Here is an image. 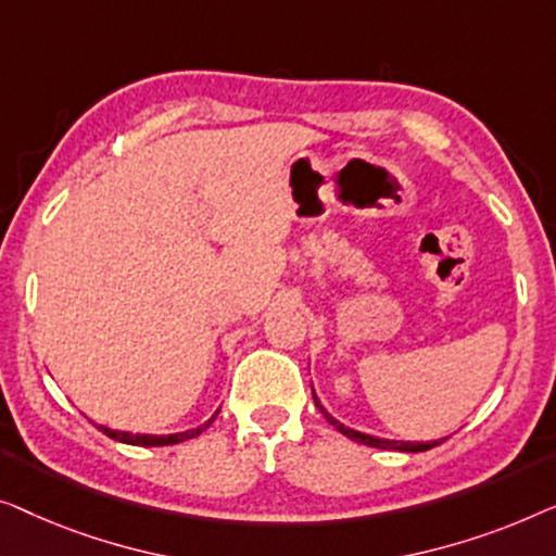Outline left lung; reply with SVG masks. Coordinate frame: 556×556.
Wrapping results in <instances>:
<instances>
[{"instance_id":"obj_1","label":"left lung","mask_w":556,"mask_h":556,"mask_svg":"<svg viewBox=\"0 0 556 556\" xmlns=\"http://www.w3.org/2000/svg\"><path fill=\"white\" fill-rule=\"evenodd\" d=\"M312 397H315V405L319 408V413H323V416L330 420V424L338 428V431L342 433V435H348L350 441H355V443H363V445H372V448H388V451H405V453H418V451H428V448H433V445H438V443H443V438L441 441H426V443H413V441H388V438H375V435H367V433H359V431H353V428H348V426H342L338 418H332L330 413H327L325 408H323V403H319V397H317V393L315 390H312Z\"/></svg>"}]
</instances>
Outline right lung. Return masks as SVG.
<instances>
[{"label": "right lung", "instance_id": "add662e5", "mask_svg": "<svg viewBox=\"0 0 556 556\" xmlns=\"http://www.w3.org/2000/svg\"><path fill=\"white\" fill-rule=\"evenodd\" d=\"M218 416V410L211 416L206 424L193 428V431H184V433H170V435H148V433H128V431H111V428L105 426H98L100 431H103L108 438H113V441H121V443H130V445H174V443H181V441H189V438H197L201 435L206 428L214 424V418Z\"/></svg>", "mask_w": 556, "mask_h": 556}]
</instances>
